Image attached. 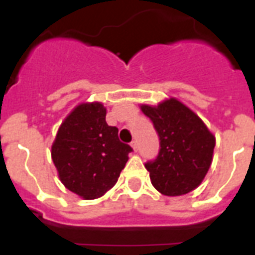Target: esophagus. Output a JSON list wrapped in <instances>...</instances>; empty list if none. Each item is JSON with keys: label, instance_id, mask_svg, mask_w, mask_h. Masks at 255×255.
<instances>
[{"label": "esophagus", "instance_id": "34e87169", "mask_svg": "<svg viewBox=\"0 0 255 255\" xmlns=\"http://www.w3.org/2000/svg\"><path fill=\"white\" fill-rule=\"evenodd\" d=\"M131 145H132V148H133V151H137V141H136V140H133V141H132L131 143Z\"/></svg>", "mask_w": 255, "mask_h": 255}]
</instances>
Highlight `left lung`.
<instances>
[{"mask_svg": "<svg viewBox=\"0 0 255 255\" xmlns=\"http://www.w3.org/2000/svg\"><path fill=\"white\" fill-rule=\"evenodd\" d=\"M141 111L153 123L160 140L159 155L147 161L152 185L165 196H181L196 189L209 170L216 139L200 118L177 99Z\"/></svg>", "mask_w": 255, "mask_h": 255, "instance_id": "obj_1", "label": "left lung"}]
</instances>
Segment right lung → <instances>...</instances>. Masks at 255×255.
I'll use <instances>...</instances> for the list:
<instances>
[{
  "label": "right lung",
  "mask_w": 255,
  "mask_h": 255,
  "mask_svg": "<svg viewBox=\"0 0 255 255\" xmlns=\"http://www.w3.org/2000/svg\"><path fill=\"white\" fill-rule=\"evenodd\" d=\"M132 148L106 122L103 104L82 103L61 124L51 157L63 185L85 200L102 197L115 185Z\"/></svg>",
  "instance_id": "right-lung-1"
}]
</instances>
